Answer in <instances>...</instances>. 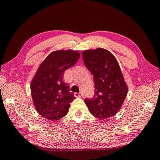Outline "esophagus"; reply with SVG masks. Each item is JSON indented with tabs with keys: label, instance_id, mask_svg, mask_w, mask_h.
Masks as SVG:
<instances>
[{
	"label": "esophagus",
	"instance_id": "1",
	"mask_svg": "<svg viewBox=\"0 0 160 160\" xmlns=\"http://www.w3.org/2000/svg\"><path fill=\"white\" fill-rule=\"evenodd\" d=\"M84 95V94L82 92H80V93H78V92H75L74 94V96L75 97H82Z\"/></svg>",
	"mask_w": 160,
	"mask_h": 160
}]
</instances>
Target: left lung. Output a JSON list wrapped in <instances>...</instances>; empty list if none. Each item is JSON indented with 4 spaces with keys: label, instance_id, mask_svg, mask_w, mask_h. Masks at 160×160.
<instances>
[{
    "label": "left lung",
    "instance_id": "obj_1",
    "mask_svg": "<svg viewBox=\"0 0 160 160\" xmlns=\"http://www.w3.org/2000/svg\"><path fill=\"white\" fill-rule=\"evenodd\" d=\"M84 63L94 82V95L85 102L94 117L105 119L114 116L122 106L128 87L114 56L104 48L86 50L82 53Z\"/></svg>",
    "mask_w": 160,
    "mask_h": 160
}]
</instances>
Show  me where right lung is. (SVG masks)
<instances>
[{
	"mask_svg": "<svg viewBox=\"0 0 160 160\" xmlns=\"http://www.w3.org/2000/svg\"><path fill=\"white\" fill-rule=\"evenodd\" d=\"M80 56L75 51H56L40 65L30 88L34 107L42 117L56 121L68 112L70 103L75 97L63 81V74L76 63Z\"/></svg>",
	"mask_w": 160,
	"mask_h": 160,
	"instance_id": "right-lung-1",
	"label": "right lung"
}]
</instances>
